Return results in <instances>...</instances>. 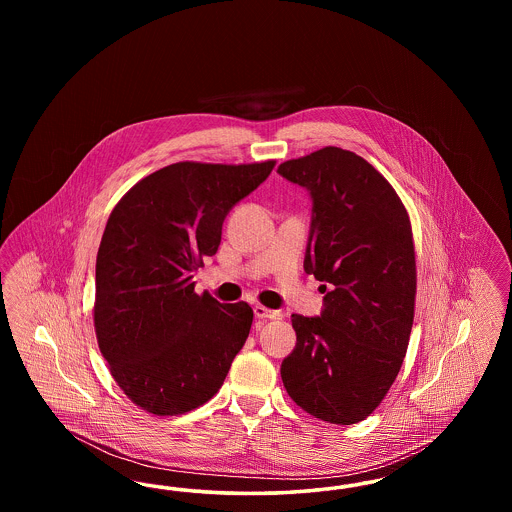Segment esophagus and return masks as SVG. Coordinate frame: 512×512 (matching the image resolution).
Listing matches in <instances>:
<instances>
[{
	"mask_svg": "<svg viewBox=\"0 0 512 512\" xmlns=\"http://www.w3.org/2000/svg\"><path fill=\"white\" fill-rule=\"evenodd\" d=\"M253 313H255V317L257 318H272V320L284 317V315H282V311L268 309L265 305H255V307H253Z\"/></svg>",
	"mask_w": 512,
	"mask_h": 512,
	"instance_id": "obj_1",
	"label": "esophagus"
}]
</instances>
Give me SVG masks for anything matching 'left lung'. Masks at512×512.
Here are the masks:
<instances>
[{
    "mask_svg": "<svg viewBox=\"0 0 512 512\" xmlns=\"http://www.w3.org/2000/svg\"><path fill=\"white\" fill-rule=\"evenodd\" d=\"M278 172L311 192L303 267L326 292L320 317L292 315L297 343L282 382L305 413L355 424L384 401L407 353L416 299L411 219L390 182L353 151L322 147Z\"/></svg>",
    "mask_w": 512,
    "mask_h": 512,
    "instance_id": "1",
    "label": "left lung"
}]
</instances>
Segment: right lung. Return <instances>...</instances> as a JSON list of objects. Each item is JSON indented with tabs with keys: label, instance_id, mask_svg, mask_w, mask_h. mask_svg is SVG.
Listing matches in <instances>:
<instances>
[{
	"label": "right lung",
	"instance_id": "1",
	"mask_svg": "<svg viewBox=\"0 0 512 512\" xmlns=\"http://www.w3.org/2000/svg\"><path fill=\"white\" fill-rule=\"evenodd\" d=\"M276 161H180L136 182L111 211L96 261L94 328L124 395L155 416L190 413L220 390L253 309L195 293L222 222Z\"/></svg>",
	"mask_w": 512,
	"mask_h": 512
}]
</instances>
